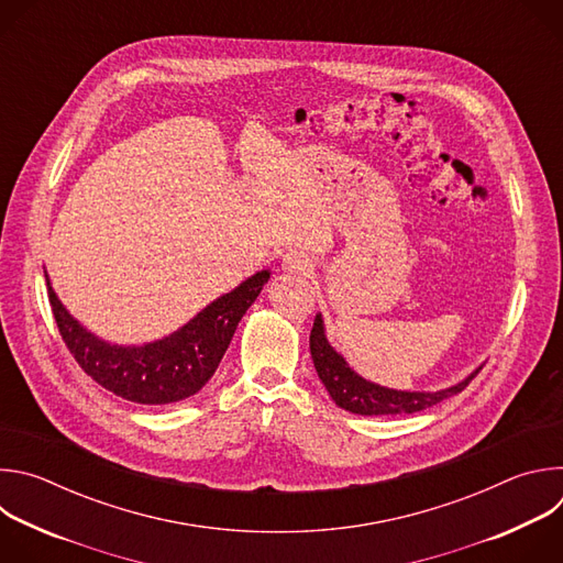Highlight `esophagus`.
Masks as SVG:
<instances>
[{"label": "esophagus", "instance_id": "34e87169", "mask_svg": "<svg viewBox=\"0 0 563 563\" xmlns=\"http://www.w3.org/2000/svg\"><path fill=\"white\" fill-rule=\"evenodd\" d=\"M283 272L287 274H307L311 272V258L302 250H289L283 256Z\"/></svg>", "mask_w": 563, "mask_h": 563}]
</instances>
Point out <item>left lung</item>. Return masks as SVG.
<instances>
[{
    "label": "left lung",
    "mask_w": 563,
    "mask_h": 563,
    "mask_svg": "<svg viewBox=\"0 0 563 563\" xmlns=\"http://www.w3.org/2000/svg\"><path fill=\"white\" fill-rule=\"evenodd\" d=\"M309 352H311V361L318 372V378L323 380L325 389L334 398V404L361 417H394V415L421 412L459 394L481 369L476 367L463 380L434 391L394 389V387L372 383L365 376L356 374L345 361V356L336 352V347H332V343L328 341L323 313H316L313 318V328L309 334Z\"/></svg>",
    "instance_id": "left-lung-1"
}]
</instances>
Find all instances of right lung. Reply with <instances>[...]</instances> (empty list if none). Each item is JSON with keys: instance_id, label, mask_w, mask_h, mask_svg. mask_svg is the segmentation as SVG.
<instances>
[{"instance_id": "right-lung-1", "label": "right lung", "mask_w": 563, "mask_h": 563, "mask_svg": "<svg viewBox=\"0 0 563 563\" xmlns=\"http://www.w3.org/2000/svg\"><path fill=\"white\" fill-rule=\"evenodd\" d=\"M269 276L272 269L256 272L163 339L120 345L79 323L57 298L44 267L53 316L73 358L104 389L142 406L178 404L202 389L218 369L240 318L254 305Z\"/></svg>"}]
</instances>
